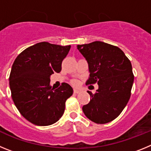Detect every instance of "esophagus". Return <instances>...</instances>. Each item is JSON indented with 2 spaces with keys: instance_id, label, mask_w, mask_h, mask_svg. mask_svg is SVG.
Instances as JSON below:
<instances>
[{
  "instance_id": "obj_1",
  "label": "esophagus",
  "mask_w": 151,
  "mask_h": 151,
  "mask_svg": "<svg viewBox=\"0 0 151 151\" xmlns=\"http://www.w3.org/2000/svg\"><path fill=\"white\" fill-rule=\"evenodd\" d=\"M74 91L75 94H78V93L80 92V91L78 90V89H74V91Z\"/></svg>"
}]
</instances>
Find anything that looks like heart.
<instances>
[{
  "label": "heart",
  "instance_id": "1",
  "mask_svg": "<svg viewBox=\"0 0 151 151\" xmlns=\"http://www.w3.org/2000/svg\"><path fill=\"white\" fill-rule=\"evenodd\" d=\"M73 85H77V84H78V82H77V81H73Z\"/></svg>",
  "mask_w": 151,
  "mask_h": 151
}]
</instances>
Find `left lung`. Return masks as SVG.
<instances>
[{"label":"left lung","mask_w":151,"mask_h":151,"mask_svg":"<svg viewBox=\"0 0 151 151\" xmlns=\"http://www.w3.org/2000/svg\"><path fill=\"white\" fill-rule=\"evenodd\" d=\"M88 64L86 84L97 83L95 94L88 91L90 102L82 106L85 115L97 124L115 119L127 104L134 82L130 60L118 47L103 41L77 45Z\"/></svg>","instance_id":"1"}]
</instances>
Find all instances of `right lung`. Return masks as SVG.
Masks as SVG:
<instances>
[{"label":"right lung","instance_id":"1","mask_svg":"<svg viewBox=\"0 0 151 151\" xmlns=\"http://www.w3.org/2000/svg\"><path fill=\"white\" fill-rule=\"evenodd\" d=\"M70 47L40 42L24 50L13 63L9 78L12 98L22 116L35 125L57 122L73 94V88L65 82L57 89L50 86V76L61 71Z\"/></svg>","mask_w":151,"mask_h":151}]
</instances>
